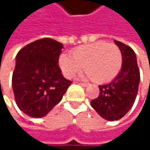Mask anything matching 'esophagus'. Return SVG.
I'll list each match as a JSON object with an SVG mask.
<instances>
[{
    "instance_id": "1",
    "label": "esophagus",
    "mask_w": 150,
    "mask_h": 150,
    "mask_svg": "<svg viewBox=\"0 0 150 150\" xmlns=\"http://www.w3.org/2000/svg\"><path fill=\"white\" fill-rule=\"evenodd\" d=\"M79 84H80L81 86H82V87H88V86L87 83H81V82H80Z\"/></svg>"
}]
</instances>
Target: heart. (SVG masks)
I'll return each instance as SVG.
<instances>
[{
	"mask_svg": "<svg viewBox=\"0 0 150 150\" xmlns=\"http://www.w3.org/2000/svg\"><path fill=\"white\" fill-rule=\"evenodd\" d=\"M72 57L62 54L59 66L66 78H72L84 66L87 76L96 83H106L114 80L122 67V54L115 44L97 42L82 45L72 52Z\"/></svg>",
	"mask_w": 150,
	"mask_h": 150,
	"instance_id": "obj_1",
	"label": "heart"
}]
</instances>
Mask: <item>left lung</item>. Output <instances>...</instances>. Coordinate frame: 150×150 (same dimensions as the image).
I'll return each mask as SVG.
<instances>
[{
	"instance_id": "obj_1",
	"label": "left lung",
	"mask_w": 150,
	"mask_h": 150,
	"mask_svg": "<svg viewBox=\"0 0 150 150\" xmlns=\"http://www.w3.org/2000/svg\"><path fill=\"white\" fill-rule=\"evenodd\" d=\"M122 54V67L118 75L109 83L100 85V95L91 101L93 108L108 121H117L132 108L137 96L140 71L134 50L115 41Z\"/></svg>"
}]
</instances>
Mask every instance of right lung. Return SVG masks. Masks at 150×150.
<instances>
[{
	"label": "right lung",
	"mask_w": 150,
	"mask_h": 150,
	"mask_svg": "<svg viewBox=\"0 0 150 150\" xmlns=\"http://www.w3.org/2000/svg\"><path fill=\"white\" fill-rule=\"evenodd\" d=\"M62 47V43L44 38L25 46L16 55L12 76L15 102L30 117L45 116L71 84L58 65Z\"/></svg>",
	"instance_id": "1"
}]
</instances>
